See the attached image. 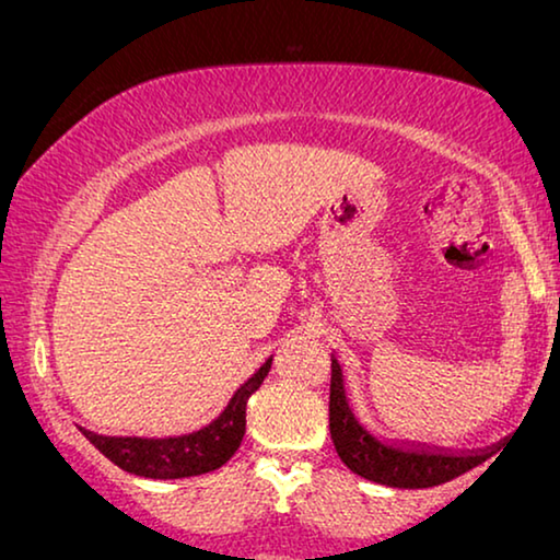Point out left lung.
I'll list each match as a JSON object with an SVG mask.
<instances>
[{
	"instance_id": "left-lung-1",
	"label": "left lung",
	"mask_w": 560,
	"mask_h": 560,
	"mask_svg": "<svg viewBox=\"0 0 560 560\" xmlns=\"http://www.w3.org/2000/svg\"><path fill=\"white\" fill-rule=\"evenodd\" d=\"M330 436L338 457L351 472L366 477L386 488L421 490L450 482L455 477L482 465L480 455H450L424 447H407L378 440L361 424L351 404L346 399L343 369L336 355H330Z\"/></svg>"
}]
</instances>
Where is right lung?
<instances>
[{"instance_id": "obj_1", "label": "right lung", "mask_w": 560, "mask_h": 560, "mask_svg": "<svg viewBox=\"0 0 560 560\" xmlns=\"http://www.w3.org/2000/svg\"><path fill=\"white\" fill-rule=\"evenodd\" d=\"M267 359L253 378H247L226 404L224 411L207 427L182 436H105L80 427L88 440L98 447L113 465L126 472L151 477V480H182V477L205 475L220 469L240 450L247 427V401L270 371Z\"/></svg>"}]
</instances>
